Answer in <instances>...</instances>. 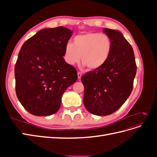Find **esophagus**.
<instances>
[{"label":"esophagus","mask_w":157,"mask_h":157,"mask_svg":"<svg viewBox=\"0 0 157 157\" xmlns=\"http://www.w3.org/2000/svg\"><path fill=\"white\" fill-rule=\"evenodd\" d=\"M77 75H78V78L80 79V78H81V77H82V73L78 71V72L77 73Z\"/></svg>","instance_id":"esophagus-1"}]
</instances>
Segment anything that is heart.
Instances as JSON below:
<instances>
[{
  "instance_id": "1",
  "label": "heart",
  "mask_w": 157,
  "mask_h": 157,
  "mask_svg": "<svg viewBox=\"0 0 157 157\" xmlns=\"http://www.w3.org/2000/svg\"><path fill=\"white\" fill-rule=\"evenodd\" d=\"M113 48L111 38L105 34L87 33L76 36L65 47V59L70 65L80 61L89 70H97L108 60Z\"/></svg>"
}]
</instances>
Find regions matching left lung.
Instances as JSON below:
<instances>
[{
	"mask_svg": "<svg viewBox=\"0 0 157 157\" xmlns=\"http://www.w3.org/2000/svg\"><path fill=\"white\" fill-rule=\"evenodd\" d=\"M103 32L112 40L111 54L101 67L81 77L84 105L98 116L111 115L124 104L132 91L137 70L132 47L122 33L107 28Z\"/></svg>",
	"mask_w": 157,
	"mask_h": 157,
	"instance_id": "obj_1",
	"label": "left lung"
}]
</instances>
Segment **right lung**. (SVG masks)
I'll list each match as a JSON object with an SVG mask.
<instances>
[{"label": "right lung", "mask_w": 157, "mask_h": 157, "mask_svg": "<svg viewBox=\"0 0 157 157\" xmlns=\"http://www.w3.org/2000/svg\"><path fill=\"white\" fill-rule=\"evenodd\" d=\"M72 33L61 26L43 29L21 46L14 69L16 92L23 107L33 115L56 113L63 92L77 81V71L63 58Z\"/></svg>", "instance_id": "add662e5"}]
</instances>
